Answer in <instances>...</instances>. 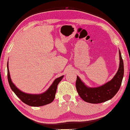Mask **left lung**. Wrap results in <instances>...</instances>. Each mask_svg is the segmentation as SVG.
<instances>
[{"mask_svg": "<svg viewBox=\"0 0 130 130\" xmlns=\"http://www.w3.org/2000/svg\"><path fill=\"white\" fill-rule=\"evenodd\" d=\"M120 64L118 71L112 80L102 86L97 88L87 87L77 76L76 87L79 96L85 102L98 104L111 99L117 93L122 84L124 75V65L119 50Z\"/></svg>", "mask_w": 130, "mask_h": 130, "instance_id": "8db88e82", "label": "left lung"}]
</instances>
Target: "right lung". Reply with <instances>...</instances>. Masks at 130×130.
Instances as JSON below:
<instances>
[{
	"label": "right lung",
	"mask_w": 130,
	"mask_h": 130,
	"mask_svg": "<svg viewBox=\"0 0 130 130\" xmlns=\"http://www.w3.org/2000/svg\"><path fill=\"white\" fill-rule=\"evenodd\" d=\"M8 63L7 78L9 85L13 92L24 103L30 105V106L40 107L50 104L54 100L57 88V85L62 79L63 76L56 78L49 88L47 90V91L44 92L43 93L39 94H31L25 93L18 89L11 81L10 76L9 70H8Z\"/></svg>",
	"instance_id": "obj_1"
}]
</instances>
